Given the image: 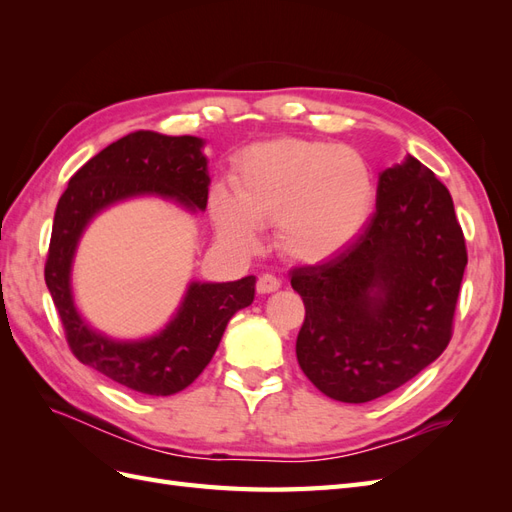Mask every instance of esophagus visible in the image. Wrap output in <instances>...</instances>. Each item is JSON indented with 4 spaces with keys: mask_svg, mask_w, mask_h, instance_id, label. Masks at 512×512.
I'll list each match as a JSON object with an SVG mask.
<instances>
[{
    "mask_svg": "<svg viewBox=\"0 0 512 512\" xmlns=\"http://www.w3.org/2000/svg\"><path fill=\"white\" fill-rule=\"evenodd\" d=\"M280 286H282L280 277H275V275H271V273H262V275L258 277L256 290H258L260 294H267V292H275Z\"/></svg>",
    "mask_w": 512,
    "mask_h": 512,
    "instance_id": "34e87169",
    "label": "esophagus"
}]
</instances>
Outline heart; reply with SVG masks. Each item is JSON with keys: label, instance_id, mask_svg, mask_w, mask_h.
Segmentation results:
<instances>
[{"label": "heart", "instance_id": "heart-1", "mask_svg": "<svg viewBox=\"0 0 512 512\" xmlns=\"http://www.w3.org/2000/svg\"><path fill=\"white\" fill-rule=\"evenodd\" d=\"M235 194L215 188L220 237L252 252L256 226L275 224V245L299 262L331 258L361 235L376 205V177L363 153L320 141L275 138L241 151Z\"/></svg>", "mask_w": 512, "mask_h": 512}]
</instances>
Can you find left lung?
<instances>
[{
	"instance_id": "obj_1",
	"label": "left lung",
	"mask_w": 512,
	"mask_h": 512,
	"mask_svg": "<svg viewBox=\"0 0 512 512\" xmlns=\"http://www.w3.org/2000/svg\"><path fill=\"white\" fill-rule=\"evenodd\" d=\"M466 265L446 185L412 156L386 168L361 235L320 265L292 271L305 305L303 374L344 404L399 389L451 342Z\"/></svg>"
}]
</instances>
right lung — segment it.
I'll list each match as a JSON object with an SVG mask.
<instances>
[{
    "instance_id": "1",
    "label": "right lung",
    "mask_w": 512,
    "mask_h": 512,
    "mask_svg": "<svg viewBox=\"0 0 512 512\" xmlns=\"http://www.w3.org/2000/svg\"><path fill=\"white\" fill-rule=\"evenodd\" d=\"M200 149L203 141L196 136L132 132L76 170L55 209L44 282L64 324L66 342L83 365L143 395H175L203 374L228 320L254 301L256 277L224 284L192 282L164 331L141 342H115L91 329L76 312L72 258L91 218L119 200L156 194L203 211L209 175Z\"/></svg>"
}]
</instances>
